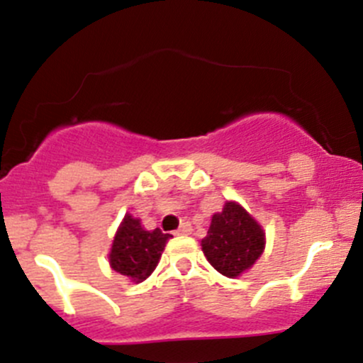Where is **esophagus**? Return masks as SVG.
Instances as JSON below:
<instances>
[{"mask_svg": "<svg viewBox=\"0 0 363 363\" xmlns=\"http://www.w3.org/2000/svg\"><path fill=\"white\" fill-rule=\"evenodd\" d=\"M191 232H193L191 225H189V223H182V225L179 226L177 232H175V235H189Z\"/></svg>", "mask_w": 363, "mask_h": 363, "instance_id": "1", "label": "esophagus"}]
</instances>
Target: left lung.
<instances>
[{
  "instance_id": "obj_1",
  "label": "left lung",
  "mask_w": 363,
  "mask_h": 363,
  "mask_svg": "<svg viewBox=\"0 0 363 363\" xmlns=\"http://www.w3.org/2000/svg\"><path fill=\"white\" fill-rule=\"evenodd\" d=\"M262 225L240 203L228 200L221 212L212 216L202 251L207 262L226 277L242 276L265 250Z\"/></svg>"
}]
</instances>
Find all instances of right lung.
<instances>
[{
	"label": "right lung",
	"mask_w": 363,
	"mask_h": 363,
	"mask_svg": "<svg viewBox=\"0 0 363 363\" xmlns=\"http://www.w3.org/2000/svg\"><path fill=\"white\" fill-rule=\"evenodd\" d=\"M170 237V233H163L160 228L145 230L140 219L126 214L113 235L108 263L131 283H142L158 267Z\"/></svg>",
	"instance_id": "add662e5"
}]
</instances>
